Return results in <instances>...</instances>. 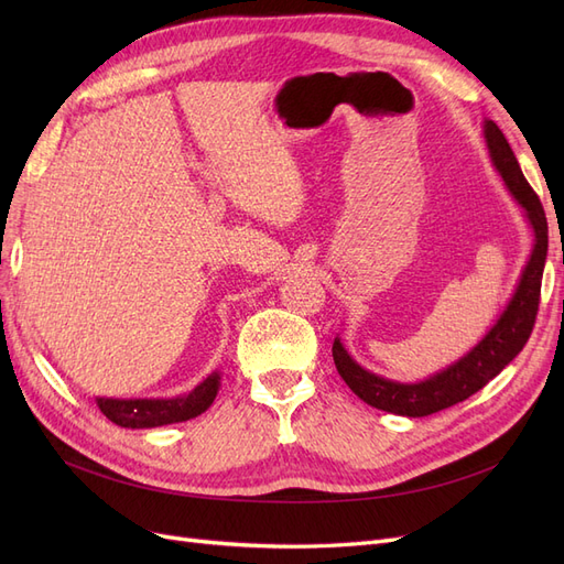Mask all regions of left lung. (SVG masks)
Returning <instances> with one entry per match:
<instances>
[{"mask_svg":"<svg viewBox=\"0 0 564 564\" xmlns=\"http://www.w3.org/2000/svg\"><path fill=\"white\" fill-rule=\"evenodd\" d=\"M485 141L494 166L499 169L510 195L518 199L529 226L534 228L532 256H529L522 270L513 299L508 301L506 311L487 332V336L468 355L460 357V360H456L447 369L433 373L431 379L419 383L383 379L379 373H371L357 365L344 348V344H340V338H334L332 355L340 379L348 383L357 398L371 406L383 409V412L419 419L468 400L513 360L534 329L545 253H549V224H545L541 199L522 176V169L513 155V150H510L503 131L491 119H485Z\"/></svg>","mask_w":564,"mask_h":564,"instance_id":"obj_1","label":"left lung"}]
</instances>
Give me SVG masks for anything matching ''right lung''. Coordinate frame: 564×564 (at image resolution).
Instances as JSON below:
<instances>
[{
    "label": "right lung",
    "instance_id": "1",
    "mask_svg": "<svg viewBox=\"0 0 564 564\" xmlns=\"http://www.w3.org/2000/svg\"><path fill=\"white\" fill-rule=\"evenodd\" d=\"M220 386V373L214 371L195 386L187 395L172 400H112L96 398V404L112 423L122 429H158V425L181 423L207 412L216 400Z\"/></svg>",
    "mask_w": 564,
    "mask_h": 564
}]
</instances>
